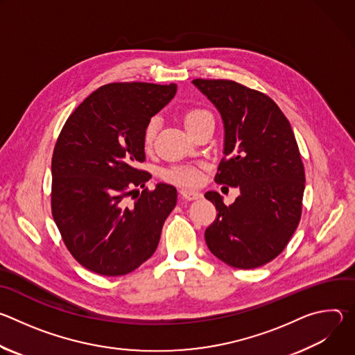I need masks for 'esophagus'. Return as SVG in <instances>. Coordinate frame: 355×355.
I'll return each mask as SVG.
<instances>
[{"label":"esophagus","mask_w":355,"mask_h":355,"mask_svg":"<svg viewBox=\"0 0 355 355\" xmlns=\"http://www.w3.org/2000/svg\"><path fill=\"white\" fill-rule=\"evenodd\" d=\"M180 193H181V196H182L184 199H187V200H193V199H198V198L202 196L200 192L193 191V189H188V188H182V189L180 191Z\"/></svg>","instance_id":"34e87169"}]
</instances>
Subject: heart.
Masks as SVG:
<instances>
[{"mask_svg":"<svg viewBox=\"0 0 355 355\" xmlns=\"http://www.w3.org/2000/svg\"><path fill=\"white\" fill-rule=\"evenodd\" d=\"M182 122L187 130L192 135L195 130L202 128L207 123H212L214 118L211 112L202 108H188L182 114ZM160 119L157 116L150 118L148 122L144 126L143 132V140L146 146H151L156 139V135L159 132ZM200 168L199 164H185V166H174L170 168H166L162 175L166 181L174 182L178 185H195L200 180Z\"/></svg>","mask_w":355,"mask_h":355,"instance_id":"1","label":"heart"}]
</instances>
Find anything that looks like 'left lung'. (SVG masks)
<instances>
[{
  "mask_svg": "<svg viewBox=\"0 0 355 355\" xmlns=\"http://www.w3.org/2000/svg\"><path fill=\"white\" fill-rule=\"evenodd\" d=\"M225 126L223 159L215 182L237 187L226 207L209 191L218 215L205 230L214 256L230 267H261L286 247L302 215L305 170L289 121L274 101L232 80L196 78Z\"/></svg>",
  "mask_w": 355,
  "mask_h": 355,
  "instance_id": "left-lung-1",
  "label": "left lung"
}]
</instances>
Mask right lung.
I'll return each mask as SVG.
<instances>
[{
    "instance_id": "add662e5",
    "label": "right lung",
    "mask_w": 355,
    "mask_h": 355,
    "mask_svg": "<svg viewBox=\"0 0 355 355\" xmlns=\"http://www.w3.org/2000/svg\"><path fill=\"white\" fill-rule=\"evenodd\" d=\"M175 92V84L103 85L74 110L59 135L52 215L71 256L95 274H129L157 248L177 189L163 182L144 188L151 175L137 164L146 160V123Z\"/></svg>"
}]
</instances>
